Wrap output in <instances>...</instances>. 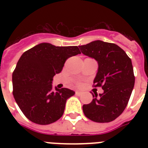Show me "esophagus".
Instances as JSON below:
<instances>
[{"mask_svg":"<svg viewBox=\"0 0 148 148\" xmlns=\"http://www.w3.org/2000/svg\"><path fill=\"white\" fill-rule=\"evenodd\" d=\"M75 94H76L77 95H82V92H81V91H76V92H75Z\"/></svg>","mask_w":148,"mask_h":148,"instance_id":"1","label":"esophagus"}]
</instances>
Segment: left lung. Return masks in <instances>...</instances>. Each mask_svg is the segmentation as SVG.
Instances as JSON below:
<instances>
[{
    "mask_svg": "<svg viewBox=\"0 0 148 148\" xmlns=\"http://www.w3.org/2000/svg\"><path fill=\"white\" fill-rule=\"evenodd\" d=\"M84 55L96 60L99 64L94 87H101L104 92L92 94L90 104H84L86 117L95 122H110L125 110L133 91L135 76L131 59L118 45L95 40L79 46Z\"/></svg>",
    "mask_w": 148,
    "mask_h": 148,
    "instance_id": "1",
    "label": "left lung"
}]
</instances>
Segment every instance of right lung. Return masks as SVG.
Returning <instances> with one entry per match:
<instances>
[{
	"label": "right lung",
	"instance_id": "1",
	"mask_svg": "<svg viewBox=\"0 0 148 148\" xmlns=\"http://www.w3.org/2000/svg\"><path fill=\"white\" fill-rule=\"evenodd\" d=\"M81 54L77 46L56 47L41 43L24 52L12 73L13 95L24 116L46 125L62 116L68 99L75 92L67 88L53 90V77L67 58Z\"/></svg>",
	"mask_w": 148,
	"mask_h": 148
}]
</instances>
